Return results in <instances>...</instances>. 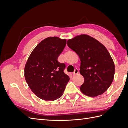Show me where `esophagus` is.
<instances>
[{"mask_svg":"<svg viewBox=\"0 0 128 128\" xmlns=\"http://www.w3.org/2000/svg\"><path fill=\"white\" fill-rule=\"evenodd\" d=\"M78 72H79V71H78V69H75L74 72H72V75H76V74H78Z\"/></svg>","mask_w":128,"mask_h":128,"instance_id":"obj_1","label":"esophagus"}]
</instances>
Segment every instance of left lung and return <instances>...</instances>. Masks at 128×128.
<instances>
[{
    "label": "left lung",
    "mask_w": 128,
    "mask_h": 128,
    "mask_svg": "<svg viewBox=\"0 0 128 128\" xmlns=\"http://www.w3.org/2000/svg\"><path fill=\"white\" fill-rule=\"evenodd\" d=\"M67 45L80 58V72L84 78L81 92L89 96L104 94L113 82L115 73L113 60L106 48L84 34L68 40Z\"/></svg>",
    "instance_id": "obj_1"
}]
</instances>
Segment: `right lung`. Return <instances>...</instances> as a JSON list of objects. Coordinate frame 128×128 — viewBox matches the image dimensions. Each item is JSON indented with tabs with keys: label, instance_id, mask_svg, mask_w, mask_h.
<instances>
[{
	"label": "right lung",
	"instance_id": "1",
	"mask_svg": "<svg viewBox=\"0 0 128 128\" xmlns=\"http://www.w3.org/2000/svg\"><path fill=\"white\" fill-rule=\"evenodd\" d=\"M66 40L57 37L45 38L34 49L24 68L26 82L34 94L44 100H55L62 96L68 81L64 64L58 61Z\"/></svg>",
	"mask_w": 128,
	"mask_h": 128
}]
</instances>
